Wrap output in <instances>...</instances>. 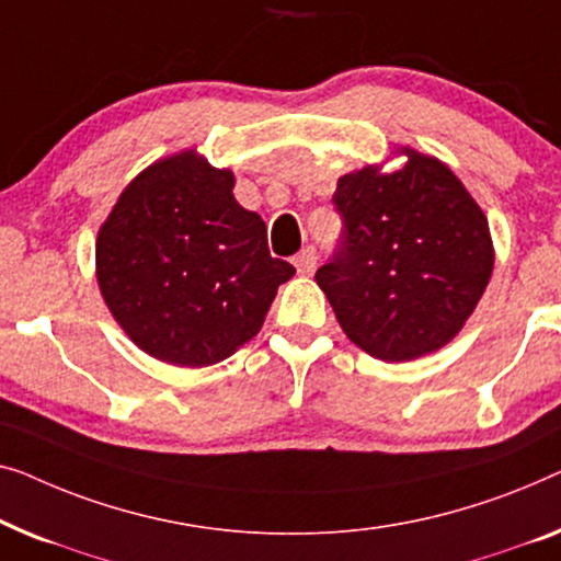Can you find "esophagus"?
<instances>
[{"label": "esophagus", "instance_id": "1", "mask_svg": "<svg viewBox=\"0 0 561 561\" xmlns=\"http://www.w3.org/2000/svg\"><path fill=\"white\" fill-rule=\"evenodd\" d=\"M314 266H318V251H314L312 247H307L299 251V254L295 256V270L297 274H312Z\"/></svg>", "mask_w": 561, "mask_h": 561}]
</instances>
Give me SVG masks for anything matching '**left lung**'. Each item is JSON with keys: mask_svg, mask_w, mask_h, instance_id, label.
<instances>
[{"mask_svg": "<svg viewBox=\"0 0 561 561\" xmlns=\"http://www.w3.org/2000/svg\"><path fill=\"white\" fill-rule=\"evenodd\" d=\"M391 175L337 180L343 233L314 279L343 333L381 360H412L460 333L493 272L480 205L447 164L407 149Z\"/></svg>", "mask_w": 561, "mask_h": 561, "instance_id": "1", "label": "left lung"}]
</instances>
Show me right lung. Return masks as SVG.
<instances>
[{
    "instance_id": "add662e5",
    "label": "right lung",
    "mask_w": 561,
    "mask_h": 561,
    "mask_svg": "<svg viewBox=\"0 0 561 561\" xmlns=\"http://www.w3.org/2000/svg\"><path fill=\"white\" fill-rule=\"evenodd\" d=\"M231 191V170L180 152L134 178L101 226V295L149 356L191 368L228 358L295 274Z\"/></svg>"
}]
</instances>
